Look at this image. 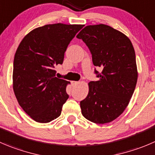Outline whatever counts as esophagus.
<instances>
[{"instance_id": "34e87169", "label": "esophagus", "mask_w": 155, "mask_h": 155, "mask_svg": "<svg viewBox=\"0 0 155 155\" xmlns=\"http://www.w3.org/2000/svg\"><path fill=\"white\" fill-rule=\"evenodd\" d=\"M78 83H79V82H77V81H73V82H72L73 85H76Z\"/></svg>"}]
</instances>
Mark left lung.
Listing matches in <instances>:
<instances>
[{"label":"left lung","instance_id":"left-lung-1","mask_svg":"<svg viewBox=\"0 0 155 155\" xmlns=\"http://www.w3.org/2000/svg\"><path fill=\"white\" fill-rule=\"evenodd\" d=\"M86 44L95 67L102 69L97 81L88 83V94L80 101L82 114L91 122H112L130 103L138 79L136 54L128 37L104 24L87 25L76 35Z\"/></svg>","mask_w":155,"mask_h":155}]
</instances>
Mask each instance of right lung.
Returning <instances> with one entry per match:
<instances>
[{"instance_id": "obj_1", "label": "right lung", "mask_w": 155, "mask_h": 155, "mask_svg": "<svg viewBox=\"0 0 155 155\" xmlns=\"http://www.w3.org/2000/svg\"><path fill=\"white\" fill-rule=\"evenodd\" d=\"M83 25L55 23L31 30L21 41L13 61V88L23 110L35 121L49 123L61 115L70 82L55 77L71 40Z\"/></svg>"}]
</instances>
